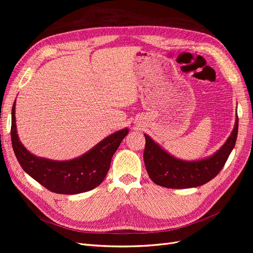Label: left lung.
Returning a JSON list of instances; mask_svg holds the SVG:
<instances>
[{
  "label": "left lung",
  "mask_w": 253,
  "mask_h": 253,
  "mask_svg": "<svg viewBox=\"0 0 253 253\" xmlns=\"http://www.w3.org/2000/svg\"><path fill=\"white\" fill-rule=\"evenodd\" d=\"M238 125L239 120L236 115L234 129L222 147L213 155L195 161L173 157L144 134L143 160L149 176L156 184L168 189H189L205 184L219 173L227 162L237 140Z\"/></svg>",
  "instance_id": "obj_1"
}]
</instances>
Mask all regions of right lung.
<instances>
[{
	"mask_svg": "<svg viewBox=\"0 0 253 253\" xmlns=\"http://www.w3.org/2000/svg\"><path fill=\"white\" fill-rule=\"evenodd\" d=\"M15 103L12 106V148L21 168L47 190L64 195H76L91 191L102 182L111 166L113 155L128 134V128L105 137L87 153L68 161H55L35 156L19 140Z\"/></svg>",
	"mask_w": 253,
	"mask_h": 253,
	"instance_id": "add662e5",
	"label": "right lung"
}]
</instances>
